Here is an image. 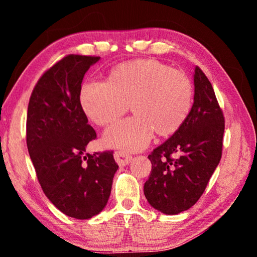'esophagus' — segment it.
<instances>
[{
	"mask_svg": "<svg viewBox=\"0 0 257 257\" xmlns=\"http://www.w3.org/2000/svg\"><path fill=\"white\" fill-rule=\"evenodd\" d=\"M132 159H133V156H130L128 153H125V152H115L114 153L115 162L119 165H122V167L123 165L129 164Z\"/></svg>",
	"mask_w": 257,
	"mask_h": 257,
	"instance_id": "34e87169",
	"label": "esophagus"
}]
</instances>
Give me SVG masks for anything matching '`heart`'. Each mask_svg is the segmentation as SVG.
I'll return each mask as SVG.
<instances>
[{"label":"heart","instance_id":"b5f03b06","mask_svg":"<svg viewBox=\"0 0 257 257\" xmlns=\"http://www.w3.org/2000/svg\"><path fill=\"white\" fill-rule=\"evenodd\" d=\"M193 95L184 72L156 60H134L111 69L106 82H85L79 102L87 118L97 125L114 123L129 104L135 115L108 128L102 141L111 149L138 152L150 144L154 133L168 137L180 129Z\"/></svg>","mask_w":257,"mask_h":257}]
</instances>
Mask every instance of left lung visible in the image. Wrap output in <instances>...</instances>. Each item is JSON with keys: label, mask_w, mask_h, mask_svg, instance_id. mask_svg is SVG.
Instances as JSON below:
<instances>
[{"label": "left lung", "mask_w": 257, "mask_h": 257, "mask_svg": "<svg viewBox=\"0 0 257 257\" xmlns=\"http://www.w3.org/2000/svg\"><path fill=\"white\" fill-rule=\"evenodd\" d=\"M194 104L184 124L149 159L152 171L144 194L155 210L176 215L196 203L222 155L224 118L214 90L198 67Z\"/></svg>", "instance_id": "left-lung-1"}]
</instances>
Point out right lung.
<instances>
[{
	"label": "right lung",
	"mask_w": 257,
	"mask_h": 257,
	"mask_svg": "<svg viewBox=\"0 0 257 257\" xmlns=\"http://www.w3.org/2000/svg\"><path fill=\"white\" fill-rule=\"evenodd\" d=\"M101 59L68 55L35 86L28 104L27 147L41 187L64 214L86 220L106 206L119 165L113 152L90 155L96 133L79 102L85 73Z\"/></svg>",
	"instance_id": "add662e5"
}]
</instances>
